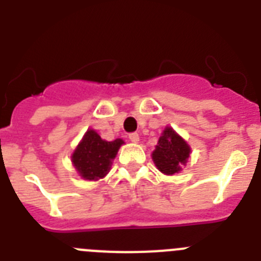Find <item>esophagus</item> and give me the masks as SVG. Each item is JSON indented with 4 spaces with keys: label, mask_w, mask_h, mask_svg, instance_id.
Returning a JSON list of instances; mask_svg holds the SVG:
<instances>
[{
    "label": "esophagus",
    "mask_w": 261,
    "mask_h": 261,
    "mask_svg": "<svg viewBox=\"0 0 261 261\" xmlns=\"http://www.w3.org/2000/svg\"><path fill=\"white\" fill-rule=\"evenodd\" d=\"M129 140L136 144V142L140 141V136H138V133L133 132V133H130V135H129Z\"/></svg>",
    "instance_id": "obj_1"
}]
</instances>
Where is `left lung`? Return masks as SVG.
Masks as SVG:
<instances>
[{"label":"left lung","mask_w":261,"mask_h":261,"mask_svg":"<svg viewBox=\"0 0 261 261\" xmlns=\"http://www.w3.org/2000/svg\"><path fill=\"white\" fill-rule=\"evenodd\" d=\"M191 147L174 129L167 126L159 137L158 145L151 156L159 171L166 175H174L186 166L190 158Z\"/></svg>","instance_id":"left-lung-1"}]
</instances>
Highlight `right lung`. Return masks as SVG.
<instances>
[{
	"label": "right lung",
	"instance_id": "obj_1",
	"mask_svg": "<svg viewBox=\"0 0 261 261\" xmlns=\"http://www.w3.org/2000/svg\"><path fill=\"white\" fill-rule=\"evenodd\" d=\"M123 144L124 141L120 138L115 141L102 140L95 130L89 129L75 147L71 162L85 180H98L108 174L112 159Z\"/></svg>",
	"mask_w": 261,
	"mask_h": 261
}]
</instances>
